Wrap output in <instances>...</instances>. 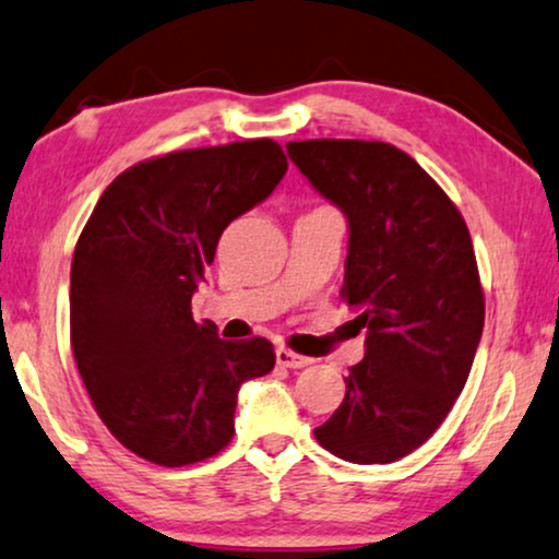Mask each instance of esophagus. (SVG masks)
<instances>
[{"label":"esophagus","mask_w":559,"mask_h":559,"mask_svg":"<svg viewBox=\"0 0 559 559\" xmlns=\"http://www.w3.org/2000/svg\"><path fill=\"white\" fill-rule=\"evenodd\" d=\"M277 364L285 366V369H302V366L310 364V358L295 354L289 348H277Z\"/></svg>","instance_id":"1"}]
</instances>
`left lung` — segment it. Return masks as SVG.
Segmentation results:
<instances>
[{"label": "left lung", "mask_w": 559, "mask_h": 559, "mask_svg": "<svg viewBox=\"0 0 559 559\" xmlns=\"http://www.w3.org/2000/svg\"><path fill=\"white\" fill-rule=\"evenodd\" d=\"M287 155L348 218L341 295L366 328L364 361L316 440L348 463H394L442 425L484 333L468 226L438 182L386 142L305 140Z\"/></svg>", "instance_id": "left-lung-1"}]
</instances>
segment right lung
Wrapping results in <instances>:
<instances>
[{
    "instance_id": "1",
    "label": "right lung",
    "mask_w": 559,
    "mask_h": 559,
    "mask_svg": "<svg viewBox=\"0 0 559 559\" xmlns=\"http://www.w3.org/2000/svg\"><path fill=\"white\" fill-rule=\"evenodd\" d=\"M287 173L272 140L180 150L114 178L71 264V346L91 402L127 450L180 468L234 438L243 381L274 369L266 338L224 341L190 300L224 228Z\"/></svg>"
}]
</instances>
